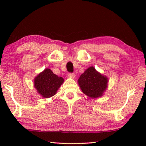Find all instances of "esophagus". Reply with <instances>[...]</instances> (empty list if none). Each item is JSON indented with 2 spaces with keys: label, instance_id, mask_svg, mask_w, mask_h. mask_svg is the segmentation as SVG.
<instances>
[{
  "label": "esophagus",
  "instance_id": "esophagus-1",
  "mask_svg": "<svg viewBox=\"0 0 146 146\" xmlns=\"http://www.w3.org/2000/svg\"><path fill=\"white\" fill-rule=\"evenodd\" d=\"M68 76L69 77H71V78H74L75 77V74L73 73H69L68 74Z\"/></svg>",
  "mask_w": 146,
  "mask_h": 146
}]
</instances>
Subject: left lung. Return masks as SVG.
I'll return each mask as SVG.
<instances>
[{"instance_id": "obj_1", "label": "left lung", "mask_w": 146, "mask_h": 146, "mask_svg": "<svg viewBox=\"0 0 146 146\" xmlns=\"http://www.w3.org/2000/svg\"><path fill=\"white\" fill-rule=\"evenodd\" d=\"M108 78L96 71L94 66L86 69L80 76L78 83L83 94L92 98L103 95L107 88Z\"/></svg>"}]
</instances>
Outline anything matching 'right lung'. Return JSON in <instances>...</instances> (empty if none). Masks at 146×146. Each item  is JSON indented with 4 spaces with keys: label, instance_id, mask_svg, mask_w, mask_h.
Segmentation results:
<instances>
[{
    "label": "right lung",
    "instance_id": "add662e5",
    "mask_svg": "<svg viewBox=\"0 0 146 146\" xmlns=\"http://www.w3.org/2000/svg\"><path fill=\"white\" fill-rule=\"evenodd\" d=\"M63 82L62 77L58 76L48 68L40 73L34 80L37 92L44 98H49L54 95Z\"/></svg>",
    "mask_w": 146,
    "mask_h": 146
}]
</instances>
